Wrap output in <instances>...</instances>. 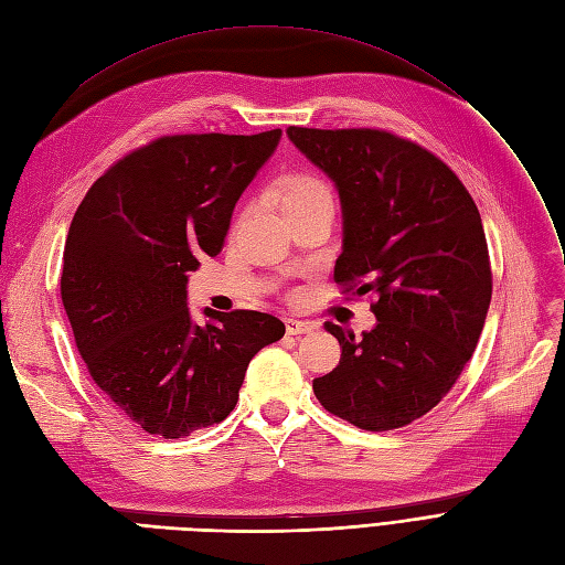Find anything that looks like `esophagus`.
Masks as SVG:
<instances>
[{
	"label": "esophagus",
	"instance_id": "obj_1",
	"mask_svg": "<svg viewBox=\"0 0 565 565\" xmlns=\"http://www.w3.org/2000/svg\"><path fill=\"white\" fill-rule=\"evenodd\" d=\"M285 329L287 334H310L316 329V324L297 320V318H285Z\"/></svg>",
	"mask_w": 565,
	"mask_h": 565
}]
</instances>
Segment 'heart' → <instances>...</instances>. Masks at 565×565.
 <instances>
[{"mask_svg":"<svg viewBox=\"0 0 565 565\" xmlns=\"http://www.w3.org/2000/svg\"><path fill=\"white\" fill-rule=\"evenodd\" d=\"M274 193L280 199L282 207H289L295 203L322 196V193H329V191L318 174L308 170H289L274 182Z\"/></svg>","mask_w":565,"mask_h":565,"instance_id":"heart-1","label":"heart"}]
</instances>
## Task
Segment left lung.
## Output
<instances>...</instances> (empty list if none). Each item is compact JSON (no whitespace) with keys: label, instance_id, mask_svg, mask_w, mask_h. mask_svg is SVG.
<instances>
[{"label":"left lung","instance_id":"obj_1","mask_svg":"<svg viewBox=\"0 0 565 565\" xmlns=\"http://www.w3.org/2000/svg\"><path fill=\"white\" fill-rule=\"evenodd\" d=\"M337 182L343 252L334 282L374 295L376 327L339 324L334 372L313 381L329 414L362 430L414 423L456 385L489 313L493 274L470 191L430 149L381 128H287Z\"/></svg>","mask_w":565,"mask_h":565}]
</instances>
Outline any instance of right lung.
<instances>
[{
    "mask_svg": "<svg viewBox=\"0 0 565 565\" xmlns=\"http://www.w3.org/2000/svg\"><path fill=\"white\" fill-rule=\"evenodd\" d=\"M282 130L163 135L109 166L76 207L61 297L95 385L149 435L222 423L249 360L285 334L259 310L193 324L186 274L217 257L233 207Z\"/></svg>",
    "mask_w": 565,
    "mask_h": 565,
    "instance_id": "obj_1",
    "label": "right lung"
}]
</instances>
